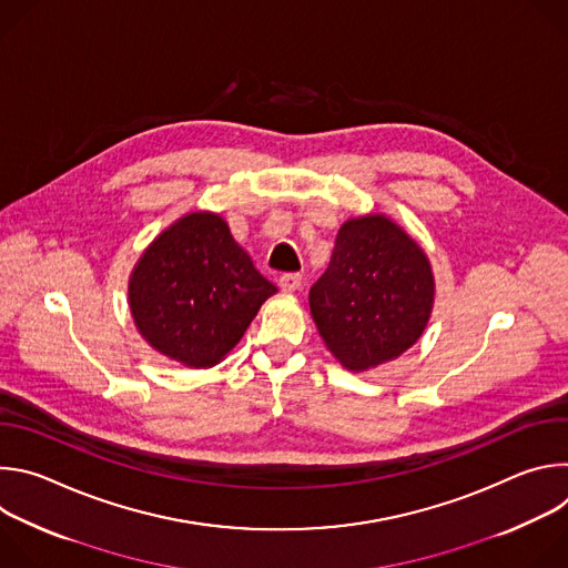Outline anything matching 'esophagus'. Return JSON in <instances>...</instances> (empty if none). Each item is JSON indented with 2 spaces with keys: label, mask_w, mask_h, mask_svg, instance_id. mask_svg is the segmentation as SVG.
<instances>
[{
  "label": "esophagus",
  "mask_w": 568,
  "mask_h": 568,
  "mask_svg": "<svg viewBox=\"0 0 568 568\" xmlns=\"http://www.w3.org/2000/svg\"><path fill=\"white\" fill-rule=\"evenodd\" d=\"M278 287L283 292H294L301 287V274H281L278 276Z\"/></svg>",
  "instance_id": "34e87169"
}]
</instances>
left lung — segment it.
I'll use <instances>...</instances> for the list:
<instances>
[{
  "label": "left lung",
  "instance_id": "8db88e82",
  "mask_svg": "<svg viewBox=\"0 0 568 568\" xmlns=\"http://www.w3.org/2000/svg\"><path fill=\"white\" fill-rule=\"evenodd\" d=\"M436 278L418 242L384 213L348 217L328 270L310 287L316 331L348 371L407 353L434 312Z\"/></svg>",
  "mask_w": 568,
  "mask_h": 568
}]
</instances>
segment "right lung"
<instances>
[{"mask_svg": "<svg viewBox=\"0 0 568 568\" xmlns=\"http://www.w3.org/2000/svg\"><path fill=\"white\" fill-rule=\"evenodd\" d=\"M276 292L220 213L191 211L143 250L128 281V305L152 351L189 368H211Z\"/></svg>", "mask_w": 568, "mask_h": 568, "instance_id": "add662e5", "label": "right lung"}]
</instances>
